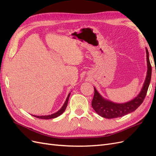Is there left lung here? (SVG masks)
Listing matches in <instances>:
<instances>
[{"label":"left lung","mask_w":156,"mask_h":156,"mask_svg":"<svg viewBox=\"0 0 156 156\" xmlns=\"http://www.w3.org/2000/svg\"><path fill=\"white\" fill-rule=\"evenodd\" d=\"M146 51V60H147V74L142 89L133 100L124 103H116L110 100H108L101 96L95 87L94 88V95L92 101V107L97 114L105 119H115L122 117L126 115L135 111L144 100L147 93L149 84L152 76V66L150 62L149 53L147 48Z\"/></svg>","instance_id":"8db88e82"}]
</instances>
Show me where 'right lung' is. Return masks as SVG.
<instances>
[{
	"label": "right lung",
	"mask_w": 156,
	"mask_h": 156,
	"mask_svg": "<svg viewBox=\"0 0 156 156\" xmlns=\"http://www.w3.org/2000/svg\"><path fill=\"white\" fill-rule=\"evenodd\" d=\"M70 94L69 93L68 96L66 98V101L64 102L63 106L60 108V109L58 110L57 112H56L53 114L52 115H45V116H37V115H32L34 116V117L37 118V119H45V120H48V119H55V118H56L59 116L60 115H61L62 114V113L65 111L66 108V107L68 105V100H69V98L70 96Z\"/></svg>",
	"instance_id": "add662e5"
}]
</instances>
